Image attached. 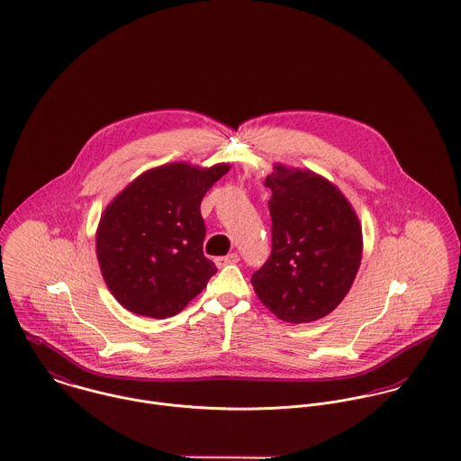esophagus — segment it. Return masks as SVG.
Returning a JSON list of instances; mask_svg holds the SVG:
<instances>
[{
  "label": "esophagus",
  "instance_id": "esophagus-1",
  "mask_svg": "<svg viewBox=\"0 0 461 461\" xmlns=\"http://www.w3.org/2000/svg\"><path fill=\"white\" fill-rule=\"evenodd\" d=\"M239 262V255L237 253H231L228 257H221V258H215V266L217 267H224L228 264H237Z\"/></svg>",
  "mask_w": 461,
  "mask_h": 461
}]
</instances>
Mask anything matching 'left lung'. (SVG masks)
<instances>
[{
    "label": "left lung",
    "instance_id": "1",
    "mask_svg": "<svg viewBox=\"0 0 461 461\" xmlns=\"http://www.w3.org/2000/svg\"><path fill=\"white\" fill-rule=\"evenodd\" d=\"M273 251L253 275L258 299L292 324L331 313L348 295L362 262V226L344 194L326 178L275 166Z\"/></svg>",
    "mask_w": 461,
    "mask_h": 461
}]
</instances>
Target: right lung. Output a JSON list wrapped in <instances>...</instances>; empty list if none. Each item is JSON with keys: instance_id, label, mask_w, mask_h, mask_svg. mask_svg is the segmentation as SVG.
<instances>
[{"instance_id": "right-lung-1", "label": "right lung", "mask_w": 461, "mask_h": 461, "mask_svg": "<svg viewBox=\"0 0 461 461\" xmlns=\"http://www.w3.org/2000/svg\"><path fill=\"white\" fill-rule=\"evenodd\" d=\"M228 171V164L155 167L104 208L95 233L97 262L112 295L126 310L173 317L217 273L203 255L201 201Z\"/></svg>"}]
</instances>
